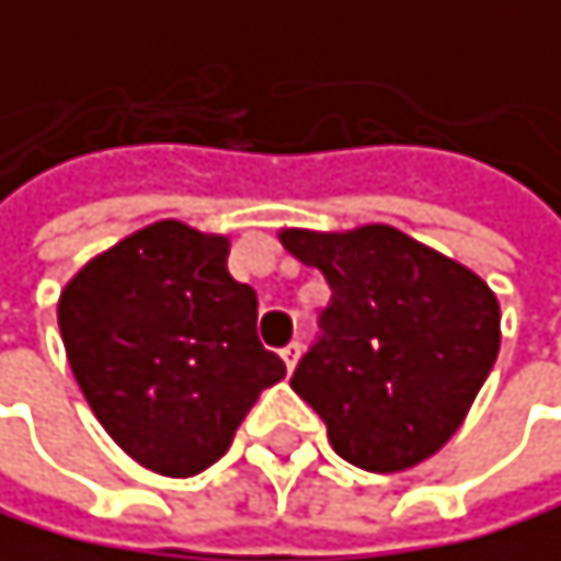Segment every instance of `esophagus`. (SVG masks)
<instances>
[{
	"label": "esophagus",
	"mask_w": 561,
	"mask_h": 561,
	"mask_svg": "<svg viewBox=\"0 0 561 561\" xmlns=\"http://www.w3.org/2000/svg\"><path fill=\"white\" fill-rule=\"evenodd\" d=\"M280 359L287 363V370H295L298 359H301V342H287V346L280 350Z\"/></svg>",
	"instance_id": "1"
}]
</instances>
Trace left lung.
Returning <instances> with one entry per match:
<instances>
[{"instance_id":"8db88e82","label":"left lung","mask_w":561,"mask_h":561,"mask_svg":"<svg viewBox=\"0 0 561 561\" xmlns=\"http://www.w3.org/2000/svg\"><path fill=\"white\" fill-rule=\"evenodd\" d=\"M287 253L325 274L322 339L290 387L366 473L435 456L466 422L501 353V305L480 274L408 232L280 229Z\"/></svg>"}]
</instances>
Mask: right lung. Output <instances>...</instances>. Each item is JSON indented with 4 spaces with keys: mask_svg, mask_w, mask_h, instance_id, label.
<instances>
[{
    "mask_svg": "<svg viewBox=\"0 0 561 561\" xmlns=\"http://www.w3.org/2000/svg\"><path fill=\"white\" fill-rule=\"evenodd\" d=\"M229 236L160 219L64 284L57 325L102 428L160 477L222 459L256 398L284 380L256 339V290L229 274Z\"/></svg>",
    "mask_w": 561,
    "mask_h": 561,
    "instance_id": "obj_1",
    "label": "right lung"
}]
</instances>
